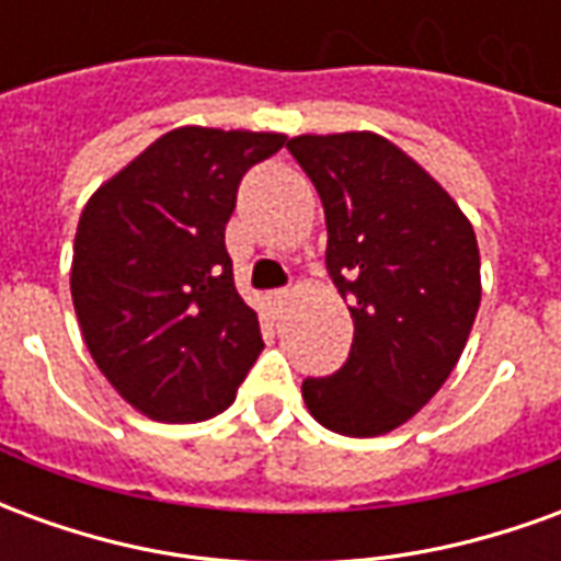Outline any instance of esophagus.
<instances>
[{"label": "esophagus", "mask_w": 561, "mask_h": 561, "mask_svg": "<svg viewBox=\"0 0 561 561\" xmlns=\"http://www.w3.org/2000/svg\"><path fill=\"white\" fill-rule=\"evenodd\" d=\"M288 300H291V291H288V288H276V291H270V294H267V304L273 306L276 312H279L282 306L288 304Z\"/></svg>", "instance_id": "obj_1"}]
</instances>
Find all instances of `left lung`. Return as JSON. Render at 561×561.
Listing matches in <instances>:
<instances>
[{"label":"left lung","instance_id":"left-lung-1","mask_svg":"<svg viewBox=\"0 0 561 561\" xmlns=\"http://www.w3.org/2000/svg\"><path fill=\"white\" fill-rule=\"evenodd\" d=\"M328 219V270L354 318L336 376L306 378L321 426L369 438L412 421L454 373L481 306L478 237L457 201L376 131L300 135Z\"/></svg>","mask_w":561,"mask_h":561}]
</instances>
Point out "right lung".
Listing matches in <instances>:
<instances>
[{"mask_svg": "<svg viewBox=\"0 0 561 561\" xmlns=\"http://www.w3.org/2000/svg\"><path fill=\"white\" fill-rule=\"evenodd\" d=\"M279 131L173 128L104 180L80 213L71 300L102 376L161 423L225 412L264 348L233 288L225 225L243 173Z\"/></svg>", "mask_w": 561, "mask_h": 561, "instance_id": "obj_1", "label": "right lung"}]
</instances>
